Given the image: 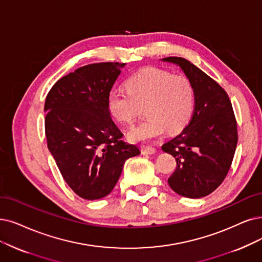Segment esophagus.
<instances>
[{
  "label": "esophagus",
  "instance_id": "obj_1",
  "mask_svg": "<svg viewBox=\"0 0 262 262\" xmlns=\"http://www.w3.org/2000/svg\"><path fill=\"white\" fill-rule=\"evenodd\" d=\"M141 148H142V152L144 155H152L156 152V148L151 145H143Z\"/></svg>",
  "mask_w": 262,
  "mask_h": 262
}]
</instances>
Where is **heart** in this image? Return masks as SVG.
Returning <instances> with one entry per match:
<instances>
[{
    "mask_svg": "<svg viewBox=\"0 0 262 262\" xmlns=\"http://www.w3.org/2000/svg\"><path fill=\"white\" fill-rule=\"evenodd\" d=\"M128 92L112 89L106 99L112 116L119 122L131 124L145 106L144 122L131 129L132 141H148L183 130L189 122L194 107V89L183 75L157 68L144 69L125 81Z\"/></svg>",
    "mask_w": 262,
    "mask_h": 262,
    "instance_id": "obj_1",
    "label": "heart"
}]
</instances>
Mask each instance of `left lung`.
<instances>
[{"label":"left lung","instance_id":"obj_1","mask_svg":"<svg viewBox=\"0 0 262 262\" xmlns=\"http://www.w3.org/2000/svg\"><path fill=\"white\" fill-rule=\"evenodd\" d=\"M163 61L180 66L194 89L189 124L162 145V150L176 160L167 183L183 196L202 198L221 186L233 160L237 125L232 104L225 89L191 62L181 57H166Z\"/></svg>","mask_w":262,"mask_h":262}]
</instances>
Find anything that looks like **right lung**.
Masks as SVG:
<instances>
[{"label":"right lung","mask_w":262,"mask_h":262,"mask_svg":"<svg viewBox=\"0 0 262 262\" xmlns=\"http://www.w3.org/2000/svg\"><path fill=\"white\" fill-rule=\"evenodd\" d=\"M124 66L81 67L60 78L46 97L48 149L71 189L86 200L111 193L125 160L141 152L121 140L107 108V95Z\"/></svg>","instance_id":"right-lung-1"}]
</instances>
